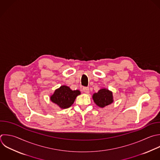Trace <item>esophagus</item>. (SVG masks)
I'll return each instance as SVG.
<instances>
[{
  "mask_svg": "<svg viewBox=\"0 0 160 160\" xmlns=\"http://www.w3.org/2000/svg\"><path fill=\"white\" fill-rule=\"evenodd\" d=\"M82 90L85 93H89V88L88 87H83Z\"/></svg>",
  "mask_w": 160,
  "mask_h": 160,
  "instance_id": "34e87169",
  "label": "esophagus"
}]
</instances>
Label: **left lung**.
<instances>
[{"mask_svg":"<svg viewBox=\"0 0 160 160\" xmlns=\"http://www.w3.org/2000/svg\"><path fill=\"white\" fill-rule=\"evenodd\" d=\"M94 102L99 107L104 108L113 102L112 93L108 89H100L97 93L92 96Z\"/></svg>","mask_w":160,"mask_h":160,"instance_id":"8db88e82","label":"left lung"}]
</instances>
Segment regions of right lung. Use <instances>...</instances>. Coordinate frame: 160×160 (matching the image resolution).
I'll use <instances>...</instances> for the list:
<instances>
[{
    "instance_id": "obj_1",
    "label": "right lung",
    "mask_w": 160,
    "mask_h": 160,
    "mask_svg": "<svg viewBox=\"0 0 160 160\" xmlns=\"http://www.w3.org/2000/svg\"><path fill=\"white\" fill-rule=\"evenodd\" d=\"M79 94V91H72L68 86H62L55 91L53 95L51 96V100L61 108L66 109L74 103L75 99Z\"/></svg>"
}]
</instances>
